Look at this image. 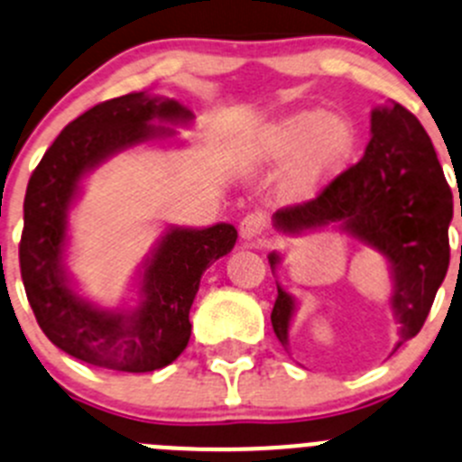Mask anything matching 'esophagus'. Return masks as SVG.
<instances>
[{
  "instance_id": "obj_1",
  "label": "esophagus",
  "mask_w": 462,
  "mask_h": 462,
  "mask_svg": "<svg viewBox=\"0 0 462 462\" xmlns=\"http://www.w3.org/2000/svg\"><path fill=\"white\" fill-rule=\"evenodd\" d=\"M266 227H268L266 217L259 212H253L248 214V217H244V221H241L239 226V235L241 239L245 241H259L263 235H266Z\"/></svg>"
}]
</instances>
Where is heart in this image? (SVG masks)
<instances>
[{"mask_svg":"<svg viewBox=\"0 0 462 462\" xmlns=\"http://www.w3.org/2000/svg\"><path fill=\"white\" fill-rule=\"evenodd\" d=\"M356 128L343 115L302 110L277 119L259 137L257 155L275 167H289L286 187L293 196H309L350 162Z\"/></svg>","mask_w":462,"mask_h":462,"instance_id":"obj_1","label":"heart"}]
</instances>
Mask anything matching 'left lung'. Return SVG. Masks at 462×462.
I'll list each match as a JSON object with an SVG mask.
<instances>
[{
  "label": "left lung",
  "mask_w": 462,
  "mask_h": 462,
  "mask_svg": "<svg viewBox=\"0 0 462 462\" xmlns=\"http://www.w3.org/2000/svg\"><path fill=\"white\" fill-rule=\"evenodd\" d=\"M451 189L422 124L400 103L373 110L364 158L327 182L316 199L277 209L275 227L289 235L340 223L391 263V309L400 325L395 350L422 329L449 268ZM271 268L280 257L268 254ZM295 302L280 284L271 322L289 345Z\"/></svg>",
  "instance_id": "obj_1"
}]
</instances>
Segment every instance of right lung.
I'll use <instances>...</instances> for the list:
<instances>
[{
	"instance_id": "right-lung-1",
	"label": "right lung",
	"mask_w": 462,
	"mask_h": 462,
	"mask_svg": "<svg viewBox=\"0 0 462 462\" xmlns=\"http://www.w3.org/2000/svg\"><path fill=\"white\" fill-rule=\"evenodd\" d=\"M191 117L173 98L144 92L97 103L62 128L31 173L20 239L22 282L40 329L74 359L117 373H153L176 361L189 343V309L200 275L230 253L235 226L169 230L146 263L133 311H106L80 298L67 280L62 250L80 178L119 151L173 135L171 128L153 126V119L187 124Z\"/></svg>"
}]
</instances>
